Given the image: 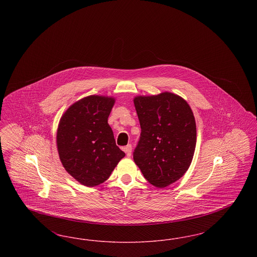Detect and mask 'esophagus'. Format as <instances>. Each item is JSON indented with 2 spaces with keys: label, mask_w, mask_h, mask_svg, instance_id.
Masks as SVG:
<instances>
[{
  "label": "esophagus",
  "mask_w": 257,
  "mask_h": 257,
  "mask_svg": "<svg viewBox=\"0 0 257 257\" xmlns=\"http://www.w3.org/2000/svg\"><path fill=\"white\" fill-rule=\"evenodd\" d=\"M123 150H124V152L126 153V155H127L128 157H130V156H131V152H132V146H131V145L126 146V147L123 148Z\"/></svg>",
  "instance_id": "obj_1"
}]
</instances>
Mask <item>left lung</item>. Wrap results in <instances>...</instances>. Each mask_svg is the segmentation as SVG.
I'll list each match as a JSON object with an SVG mask.
<instances>
[{
    "label": "left lung",
    "mask_w": 257,
    "mask_h": 257,
    "mask_svg": "<svg viewBox=\"0 0 257 257\" xmlns=\"http://www.w3.org/2000/svg\"><path fill=\"white\" fill-rule=\"evenodd\" d=\"M134 105L142 128L135 163L149 183L165 188L191 166L196 144L193 110L185 99L169 91L136 96Z\"/></svg>",
    "instance_id": "obj_1"
}]
</instances>
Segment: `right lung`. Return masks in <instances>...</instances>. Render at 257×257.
<instances>
[{
  "instance_id": "obj_1",
  "label": "right lung",
  "mask_w": 257,
  "mask_h": 257,
  "mask_svg": "<svg viewBox=\"0 0 257 257\" xmlns=\"http://www.w3.org/2000/svg\"><path fill=\"white\" fill-rule=\"evenodd\" d=\"M115 98L89 95L76 101L61 115L57 147L61 164L86 187L105 182L125 153L115 145L108 117Z\"/></svg>"
}]
</instances>
